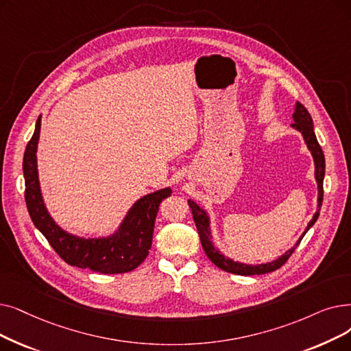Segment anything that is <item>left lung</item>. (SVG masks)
Wrapping results in <instances>:
<instances>
[{
    "mask_svg": "<svg viewBox=\"0 0 351 351\" xmlns=\"http://www.w3.org/2000/svg\"><path fill=\"white\" fill-rule=\"evenodd\" d=\"M293 119L294 123H291V128H294L295 130H298L304 142H306L308 150L311 152L313 159H314V166H315V182H317V188H318V197H317V210L314 213L313 219L308 222L306 231L302 232V235L298 238V241L295 242V245L285 251V254H282L280 258H277L276 261H271L267 264H258V265H251V264H243L239 261H234L232 258L225 256L212 242V234H210V221H209V215L208 212L197 205L193 199H189L188 204L192 209V215H193V221L196 223L197 228V234H199L201 238V243L202 248L205 251V254L208 255L209 260L215 264L218 268L231 272V274H237V276H260V274H267V272H272L278 269L280 267H282L291 254L295 251V248L298 247V243L301 242L302 237L307 234V231L315 223L318 215H319V209H322V204H323V180H324V173H326V160H324V154L322 150V146L318 145L315 133H314V126H313V119L308 113V110L304 108L301 103H295V109L293 113Z\"/></svg>",
    "mask_w": 351,
    "mask_h": 351,
    "instance_id": "left-lung-1",
    "label": "left lung"
}]
</instances>
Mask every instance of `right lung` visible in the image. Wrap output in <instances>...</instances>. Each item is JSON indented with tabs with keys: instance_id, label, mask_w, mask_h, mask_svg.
I'll return each instance as SVG.
<instances>
[{
	"instance_id": "add662e5",
	"label": "right lung",
	"mask_w": 351,
	"mask_h": 351,
	"mask_svg": "<svg viewBox=\"0 0 351 351\" xmlns=\"http://www.w3.org/2000/svg\"><path fill=\"white\" fill-rule=\"evenodd\" d=\"M40 129L41 116L37 119L34 134L25 147L23 160L25 204L34 226L50 242L53 250L73 267L101 274H121L138 268L152 247L159 205L165 197L171 196L172 189L165 188L142 196L132 205L112 235L100 238L73 235L54 222L43 201L37 169Z\"/></svg>"
}]
</instances>
